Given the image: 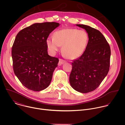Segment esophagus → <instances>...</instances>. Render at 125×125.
Segmentation results:
<instances>
[{
  "label": "esophagus",
  "instance_id": "obj_1",
  "mask_svg": "<svg viewBox=\"0 0 125 125\" xmlns=\"http://www.w3.org/2000/svg\"><path fill=\"white\" fill-rule=\"evenodd\" d=\"M66 62V61L63 59H59V63H58V65L60 66V65H61L62 64H64Z\"/></svg>",
  "mask_w": 125,
  "mask_h": 125
}]
</instances>
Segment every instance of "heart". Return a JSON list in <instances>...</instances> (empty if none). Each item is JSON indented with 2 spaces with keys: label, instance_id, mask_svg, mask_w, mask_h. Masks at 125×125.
Here are the masks:
<instances>
[{
  "label": "heart",
  "instance_id": "heart-1",
  "mask_svg": "<svg viewBox=\"0 0 125 125\" xmlns=\"http://www.w3.org/2000/svg\"><path fill=\"white\" fill-rule=\"evenodd\" d=\"M88 41V35L85 31L66 28L55 31L54 37H48L46 43L52 54H55L62 45V51L64 55L74 59L83 54Z\"/></svg>",
  "mask_w": 125,
  "mask_h": 125
}]
</instances>
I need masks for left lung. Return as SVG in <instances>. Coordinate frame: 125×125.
<instances>
[{
    "mask_svg": "<svg viewBox=\"0 0 125 125\" xmlns=\"http://www.w3.org/2000/svg\"><path fill=\"white\" fill-rule=\"evenodd\" d=\"M76 25L86 31L88 42L82 56L72 63L69 82L75 91L85 94L95 90L107 75L111 50L98 30L85 25Z\"/></svg>",
    "mask_w": 125,
    "mask_h": 125,
    "instance_id": "1",
    "label": "left lung"
}]
</instances>
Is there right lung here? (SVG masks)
Masks as SVG:
<instances>
[{
    "label": "right lung",
    "instance_id": "obj_1",
    "mask_svg": "<svg viewBox=\"0 0 125 125\" xmlns=\"http://www.w3.org/2000/svg\"><path fill=\"white\" fill-rule=\"evenodd\" d=\"M60 24L35 23L20 31L12 48L14 72L30 90L39 92L50 84L59 60L48 54L46 39Z\"/></svg>",
    "mask_w": 125,
    "mask_h": 125
}]
</instances>
